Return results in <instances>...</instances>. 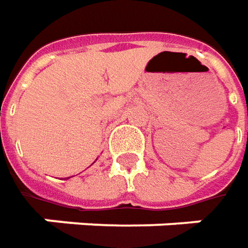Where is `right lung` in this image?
Returning <instances> with one entry per match:
<instances>
[{
  "mask_svg": "<svg viewBox=\"0 0 248 248\" xmlns=\"http://www.w3.org/2000/svg\"><path fill=\"white\" fill-rule=\"evenodd\" d=\"M67 178H70V177H67Z\"/></svg>",
  "mask_w": 248,
  "mask_h": 248,
  "instance_id": "right-lung-1",
  "label": "right lung"
}]
</instances>
